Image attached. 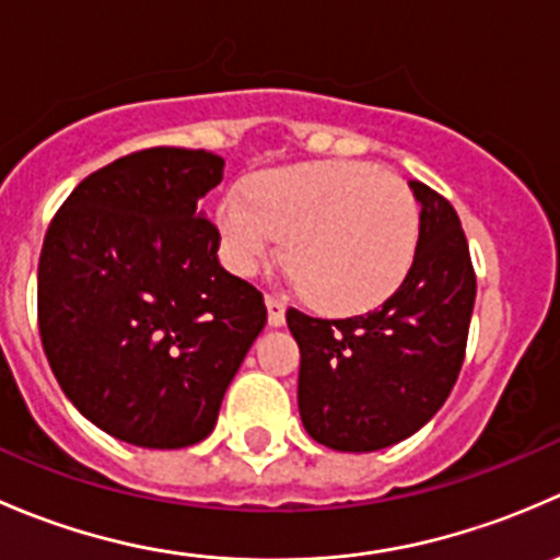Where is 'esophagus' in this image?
I'll list each match as a JSON object with an SVG mask.
<instances>
[{"mask_svg":"<svg viewBox=\"0 0 560 560\" xmlns=\"http://www.w3.org/2000/svg\"><path fill=\"white\" fill-rule=\"evenodd\" d=\"M265 306H268V325L270 327H281L284 325V301H279L276 295H265Z\"/></svg>","mask_w":560,"mask_h":560,"instance_id":"obj_1","label":"esophagus"}]
</instances>
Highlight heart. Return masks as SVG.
I'll return each mask as SVG.
<instances>
[{"instance_id":"1","label":"heart","mask_w":560,"mask_h":560,"mask_svg":"<svg viewBox=\"0 0 560 560\" xmlns=\"http://www.w3.org/2000/svg\"><path fill=\"white\" fill-rule=\"evenodd\" d=\"M222 257L248 276L281 238L314 308L360 314L385 303L415 262L420 206L395 173L369 162H316L254 175L217 213Z\"/></svg>"}]
</instances>
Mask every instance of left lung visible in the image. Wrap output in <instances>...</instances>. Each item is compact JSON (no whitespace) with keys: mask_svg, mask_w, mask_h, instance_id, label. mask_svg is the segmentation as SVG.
Returning <instances> with one entry per match:
<instances>
[{"mask_svg":"<svg viewBox=\"0 0 560 560\" xmlns=\"http://www.w3.org/2000/svg\"><path fill=\"white\" fill-rule=\"evenodd\" d=\"M420 200L415 262L380 308L287 325L301 347L298 409L314 442L374 453L420 431L447 400L466 358L477 276L447 197L409 180Z\"/></svg>","mask_w":560,"mask_h":560,"instance_id":"1","label":"left lung"}]
</instances>
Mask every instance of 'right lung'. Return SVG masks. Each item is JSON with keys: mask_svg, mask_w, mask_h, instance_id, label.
I'll list each match as a JSON object with an SVG mask.
<instances>
[{"mask_svg": "<svg viewBox=\"0 0 560 560\" xmlns=\"http://www.w3.org/2000/svg\"><path fill=\"white\" fill-rule=\"evenodd\" d=\"M222 175L211 151H135L86 175L45 233L37 325L50 371L86 420L135 447L202 442L268 322L262 292L219 265L202 213Z\"/></svg>", "mask_w": 560, "mask_h": 560, "instance_id": "right-lung-1", "label": "right lung"}]
</instances>
